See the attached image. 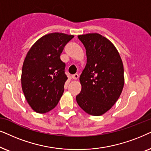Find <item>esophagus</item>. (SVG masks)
Here are the masks:
<instances>
[{
    "label": "esophagus",
    "instance_id": "1",
    "mask_svg": "<svg viewBox=\"0 0 151 151\" xmlns=\"http://www.w3.org/2000/svg\"><path fill=\"white\" fill-rule=\"evenodd\" d=\"M78 78H79V75H78L77 74H73V75H72V79H73L74 80H77Z\"/></svg>",
    "mask_w": 151,
    "mask_h": 151
}]
</instances>
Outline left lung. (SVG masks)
<instances>
[{"mask_svg":"<svg viewBox=\"0 0 151 151\" xmlns=\"http://www.w3.org/2000/svg\"><path fill=\"white\" fill-rule=\"evenodd\" d=\"M86 50L87 63L79 77L77 104L86 113L100 116L114 105L124 85V65L110 40L97 33L78 36Z\"/></svg>","mask_w":151,"mask_h":151,"instance_id":"obj_1","label":"left lung"}]
</instances>
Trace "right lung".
I'll use <instances>...</instances> for the list:
<instances>
[{"instance_id": "1", "label": "right lung", "mask_w": 151, "mask_h": 151, "mask_svg": "<svg viewBox=\"0 0 151 151\" xmlns=\"http://www.w3.org/2000/svg\"><path fill=\"white\" fill-rule=\"evenodd\" d=\"M73 35L50 33L40 38L28 51L21 74L22 90L32 109L45 113L56 107L64 92L67 76L60 56Z\"/></svg>"}]
</instances>
